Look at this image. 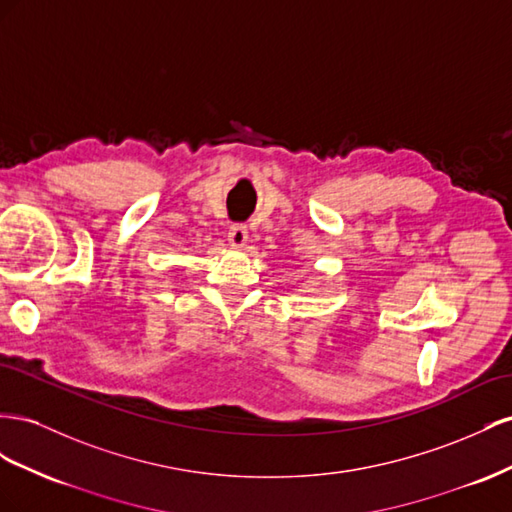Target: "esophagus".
<instances>
[{
	"mask_svg": "<svg viewBox=\"0 0 512 512\" xmlns=\"http://www.w3.org/2000/svg\"><path fill=\"white\" fill-rule=\"evenodd\" d=\"M227 240H229V244H231V246H236V248L244 246V244H246V240H248V229H246V225H242V223H233V225L229 227Z\"/></svg>",
	"mask_w": 512,
	"mask_h": 512,
	"instance_id": "34e87169",
	"label": "esophagus"
}]
</instances>
